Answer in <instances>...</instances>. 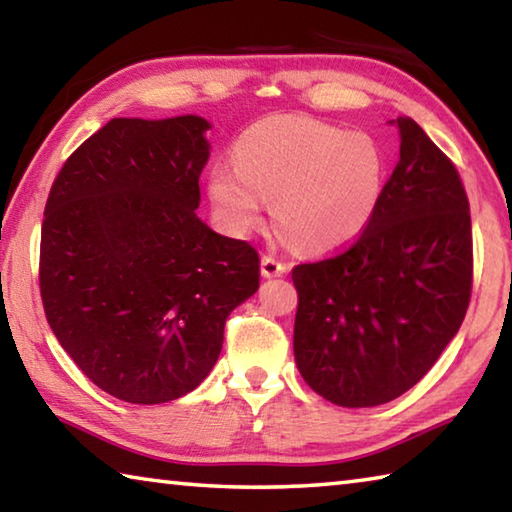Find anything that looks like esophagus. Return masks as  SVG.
I'll use <instances>...</instances> for the list:
<instances>
[{
    "label": "esophagus",
    "instance_id": "34e87169",
    "mask_svg": "<svg viewBox=\"0 0 512 512\" xmlns=\"http://www.w3.org/2000/svg\"><path fill=\"white\" fill-rule=\"evenodd\" d=\"M287 271V266H284L280 259L273 257V255H264L262 257V275L264 277H280Z\"/></svg>",
    "mask_w": 512,
    "mask_h": 512
}]
</instances>
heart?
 I'll use <instances>...</instances> for the list:
<instances>
[{
	"mask_svg": "<svg viewBox=\"0 0 512 512\" xmlns=\"http://www.w3.org/2000/svg\"><path fill=\"white\" fill-rule=\"evenodd\" d=\"M235 162H216L210 198L232 232L255 230L273 198L275 221L302 250H332L359 237L386 187L388 160L366 131H341L305 115H275L246 128Z\"/></svg>",
	"mask_w": 512,
	"mask_h": 512,
	"instance_id": "1",
	"label": "heart"
}]
</instances>
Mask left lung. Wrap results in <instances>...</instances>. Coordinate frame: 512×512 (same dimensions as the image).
<instances>
[{
  "instance_id": "1",
  "label": "left lung",
  "mask_w": 512,
  "mask_h": 512,
  "mask_svg": "<svg viewBox=\"0 0 512 512\" xmlns=\"http://www.w3.org/2000/svg\"><path fill=\"white\" fill-rule=\"evenodd\" d=\"M400 162L354 244L291 271L293 352L327 402L395 400L438 361L472 296V219L454 162L411 117H397Z\"/></svg>"
}]
</instances>
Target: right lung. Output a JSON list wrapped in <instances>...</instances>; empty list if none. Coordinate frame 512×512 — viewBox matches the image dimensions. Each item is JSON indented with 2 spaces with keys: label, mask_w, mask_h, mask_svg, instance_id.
<instances>
[{
  "label": "right lung",
  "mask_w": 512,
  "mask_h": 512,
  "mask_svg": "<svg viewBox=\"0 0 512 512\" xmlns=\"http://www.w3.org/2000/svg\"><path fill=\"white\" fill-rule=\"evenodd\" d=\"M205 119H110L65 160L40 237L49 327L85 377L131 404L178 400L219 359L259 255L196 216Z\"/></svg>",
  "instance_id": "right-lung-1"
}]
</instances>
